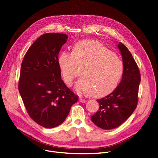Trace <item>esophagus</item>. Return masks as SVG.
Listing matches in <instances>:
<instances>
[{
  "mask_svg": "<svg viewBox=\"0 0 158 158\" xmlns=\"http://www.w3.org/2000/svg\"><path fill=\"white\" fill-rule=\"evenodd\" d=\"M79 101H80V102H86L87 101L86 99H83V98H80L79 99Z\"/></svg>",
  "mask_w": 158,
  "mask_h": 158,
  "instance_id": "1",
  "label": "esophagus"
}]
</instances>
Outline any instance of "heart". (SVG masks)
Masks as SVG:
<instances>
[{
    "mask_svg": "<svg viewBox=\"0 0 158 158\" xmlns=\"http://www.w3.org/2000/svg\"><path fill=\"white\" fill-rule=\"evenodd\" d=\"M58 64L68 86H71L79 75L77 66L82 69V77L76 83V90L79 94L92 93L97 97L112 92L124 73L122 60L101 44L92 40L77 42L72 52H60Z\"/></svg>",
    "mask_w": 158,
    "mask_h": 158,
    "instance_id": "obj_1",
    "label": "heart"
}]
</instances>
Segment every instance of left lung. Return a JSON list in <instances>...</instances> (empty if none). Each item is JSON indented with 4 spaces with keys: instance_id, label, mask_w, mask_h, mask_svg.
Segmentation results:
<instances>
[{
    "instance_id": "8db88e82",
    "label": "left lung",
    "mask_w": 158,
    "mask_h": 158,
    "mask_svg": "<svg viewBox=\"0 0 158 158\" xmlns=\"http://www.w3.org/2000/svg\"><path fill=\"white\" fill-rule=\"evenodd\" d=\"M117 46L124 64L122 79L111 94L97 100L99 110L91 116L92 122L104 130L113 129L123 123L135 111L138 102L139 68L127 47L121 42Z\"/></svg>"
}]
</instances>
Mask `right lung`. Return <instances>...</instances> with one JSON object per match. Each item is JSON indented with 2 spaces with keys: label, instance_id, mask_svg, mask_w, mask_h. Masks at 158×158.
<instances>
[{
  "label": "right lung",
  "instance_id": "1",
  "mask_svg": "<svg viewBox=\"0 0 158 158\" xmlns=\"http://www.w3.org/2000/svg\"><path fill=\"white\" fill-rule=\"evenodd\" d=\"M66 34L41 35L28 48L21 63L19 92L30 116L40 126L52 128L63 123L78 97L60 78L58 64Z\"/></svg>",
  "mask_w": 158,
  "mask_h": 158
}]
</instances>
